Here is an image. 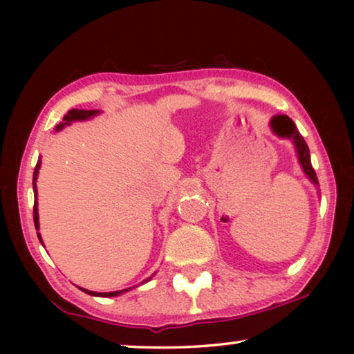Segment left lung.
<instances>
[{"instance_id":"obj_1","label":"left lung","mask_w":354,"mask_h":354,"mask_svg":"<svg viewBox=\"0 0 354 354\" xmlns=\"http://www.w3.org/2000/svg\"><path fill=\"white\" fill-rule=\"evenodd\" d=\"M270 124H272L274 133H277L279 137H292L293 142H295V145H297L298 159L303 165L304 173H306V175L310 178V181L315 183V184L319 183V181H317L315 170L313 169V164H310L309 148L306 145V142H304L303 136L298 133L295 123H293L287 115H277V117L272 118Z\"/></svg>"}]
</instances>
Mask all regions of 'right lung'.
I'll return each instance as SVG.
<instances>
[{"mask_svg": "<svg viewBox=\"0 0 354 354\" xmlns=\"http://www.w3.org/2000/svg\"><path fill=\"white\" fill-rule=\"evenodd\" d=\"M97 113V111H84V109H71L67 112V115L64 117V122L65 123H61L57 124V129H61L64 124H68L70 122H73V120H86L88 117H92ZM39 169H40V159L37 160V165H35L34 169V179H32V187H34V225H35V230L39 231V214H37V185H35V179H37V173H39ZM37 236L40 239L41 242V237L37 232ZM151 278H148L145 281H149ZM143 281V283H145ZM82 292L88 293V295H95V297H115V295H120V293L123 292H128L129 289H124V290H117V292H109V293H97V292H91V290H86V289H81Z\"/></svg>", "mask_w": 354, "mask_h": 354, "instance_id": "right-lung-1", "label": "right lung"}]
</instances>
